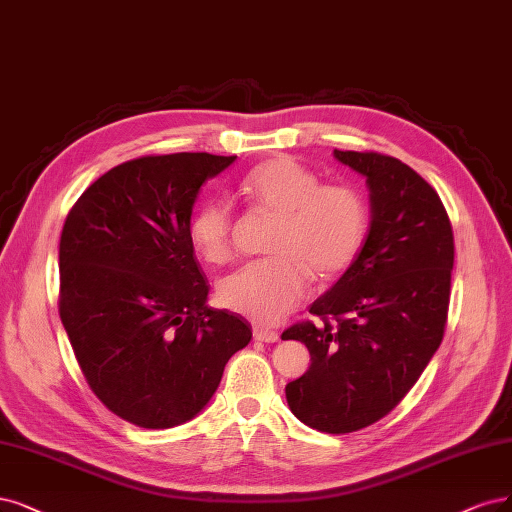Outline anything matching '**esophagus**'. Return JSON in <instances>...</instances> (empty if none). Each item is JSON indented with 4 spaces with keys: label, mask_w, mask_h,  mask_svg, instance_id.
<instances>
[{
    "label": "esophagus",
    "mask_w": 512,
    "mask_h": 512,
    "mask_svg": "<svg viewBox=\"0 0 512 512\" xmlns=\"http://www.w3.org/2000/svg\"><path fill=\"white\" fill-rule=\"evenodd\" d=\"M254 339L262 341V343H275V341H279V332L262 328V326H254Z\"/></svg>",
    "instance_id": "esophagus-1"
}]
</instances>
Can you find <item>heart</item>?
Segmentation results:
<instances>
[{
  "label": "heart",
  "mask_w": 512,
  "mask_h": 512,
  "mask_svg": "<svg viewBox=\"0 0 512 512\" xmlns=\"http://www.w3.org/2000/svg\"><path fill=\"white\" fill-rule=\"evenodd\" d=\"M243 192L277 216L267 252L226 275L218 296L224 307L260 324H275L303 303L311 277L332 279L362 250L368 235V205L362 192L347 184H320V178L277 156L243 178ZM231 205L203 201L188 224L197 254L211 264L231 256Z\"/></svg>",
  "instance_id": "1"
}]
</instances>
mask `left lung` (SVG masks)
<instances>
[{
  "label": "left lung",
  "mask_w": 512,
  "mask_h": 512,
  "mask_svg": "<svg viewBox=\"0 0 512 512\" xmlns=\"http://www.w3.org/2000/svg\"><path fill=\"white\" fill-rule=\"evenodd\" d=\"M366 178L370 228L358 258L281 339L307 345L311 366L286 385L290 411L328 434L356 432L407 396L443 341L453 231L436 190L377 152L334 150ZM335 322L332 323L331 320Z\"/></svg>",
  "instance_id": "obj_1"
}]
</instances>
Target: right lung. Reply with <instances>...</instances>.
Masks as SVG:
<instances>
[{"label":"right lung","mask_w":512,"mask_h":512,"mask_svg":"<svg viewBox=\"0 0 512 512\" xmlns=\"http://www.w3.org/2000/svg\"><path fill=\"white\" fill-rule=\"evenodd\" d=\"M235 161L207 152L135 158L88 186L65 220L61 322L91 390L139 428L197 417L252 339L243 317L207 307L188 237L201 186Z\"/></svg>","instance_id":"right-lung-1"}]
</instances>
